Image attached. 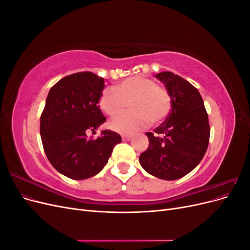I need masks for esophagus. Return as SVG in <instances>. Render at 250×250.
Returning <instances> with one entry per match:
<instances>
[{
    "instance_id": "obj_1",
    "label": "esophagus",
    "mask_w": 250,
    "mask_h": 250,
    "mask_svg": "<svg viewBox=\"0 0 250 250\" xmlns=\"http://www.w3.org/2000/svg\"><path fill=\"white\" fill-rule=\"evenodd\" d=\"M122 140H123V141H130V140H131V137H130V135L124 134V135H122Z\"/></svg>"
}]
</instances>
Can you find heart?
<instances>
[{"mask_svg": "<svg viewBox=\"0 0 250 250\" xmlns=\"http://www.w3.org/2000/svg\"><path fill=\"white\" fill-rule=\"evenodd\" d=\"M129 102L131 110L120 113L109 122L111 130L121 134H131L150 122L161 123L171 110V96L155 80L132 76L119 82L113 88H105L99 99V106L109 117L116 116Z\"/></svg>", "mask_w": 250, "mask_h": 250, "instance_id": "heart-1", "label": "heart"}]
</instances>
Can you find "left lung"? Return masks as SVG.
Instances as JSON below:
<instances>
[{
  "label": "left lung",
  "instance_id": "obj_1",
  "mask_svg": "<svg viewBox=\"0 0 250 250\" xmlns=\"http://www.w3.org/2000/svg\"><path fill=\"white\" fill-rule=\"evenodd\" d=\"M155 78L171 96V112L165 122L146 132L149 147L139 160L147 173L165 180L184 177L197 167L209 141L208 113L198 89L171 72Z\"/></svg>",
  "mask_w": 250,
  "mask_h": 250
}]
</instances>
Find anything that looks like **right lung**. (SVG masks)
I'll return each mask as SVG.
<instances>
[{
	"label": "right lung",
	"instance_id": "obj_1",
	"mask_svg": "<svg viewBox=\"0 0 250 250\" xmlns=\"http://www.w3.org/2000/svg\"><path fill=\"white\" fill-rule=\"evenodd\" d=\"M104 79L90 72L69 75L53 85L41 117V137L49 162L62 175L86 179L107 164L121 135L102 130L101 137L87 139L106 119L98 106Z\"/></svg>",
	"mask_w": 250,
	"mask_h": 250
}]
</instances>
